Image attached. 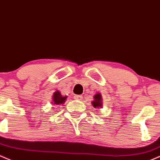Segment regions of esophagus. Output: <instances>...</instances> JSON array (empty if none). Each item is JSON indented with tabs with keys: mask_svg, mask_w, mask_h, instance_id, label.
Instances as JSON below:
<instances>
[{
	"mask_svg": "<svg viewBox=\"0 0 160 160\" xmlns=\"http://www.w3.org/2000/svg\"><path fill=\"white\" fill-rule=\"evenodd\" d=\"M83 96L82 95H75L74 96V99L75 100H81Z\"/></svg>",
	"mask_w": 160,
	"mask_h": 160,
	"instance_id": "obj_1",
	"label": "esophagus"
}]
</instances>
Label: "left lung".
Masks as SVG:
<instances>
[{
	"label": "left lung",
	"mask_w": 160,
	"mask_h": 160,
	"mask_svg": "<svg viewBox=\"0 0 160 160\" xmlns=\"http://www.w3.org/2000/svg\"><path fill=\"white\" fill-rule=\"evenodd\" d=\"M101 95L100 93H97L94 96V101L92 102V104L94 107H101L102 102H101Z\"/></svg>",
	"instance_id": "1"
}]
</instances>
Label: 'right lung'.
<instances>
[{
    "instance_id": "obj_1",
    "label": "right lung",
    "mask_w": 160,
    "mask_h": 160,
    "mask_svg": "<svg viewBox=\"0 0 160 160\" xmlns=\"http://www.w3.org/2000/svg\"><path fill=\"white\" fill-rule=\"evenodd\" d=\"M67 97H62L61 94L59 91L55 92L53 96V103L54 104H62L64 103Z\"/></svg>"
}]
</instances>
